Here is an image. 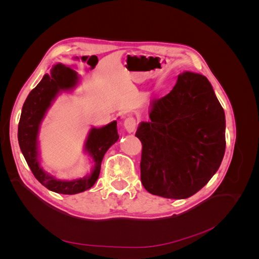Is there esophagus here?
<instances>
[{
	"instance_id": "34e87169",
	"label": "esophagus",
	"mask_w": 259,
	"mask_h": 259,
	"mask_svg": "<svg viewBox=\"0 0 259 259\" xmlns=\"http://www.w3.org/2000/svg\"><path fill=\"white\" fill-rule=\"evenodd\" d=\"M123 125H124V128L126 130V132L132 133L135 131V128L137 126V122H136V119L134 116H127L126 119L124 120Z\"/></svg>"
}]
</instances>
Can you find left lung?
<instances>
[{
	"label": "left lung",
	"mask_w": 259,
	"mask_h": 259,
	"mask_svg": "<svg viewBox=\"0 0 259 259\" xmlns=\"http://www.w3.org/2000/svg\"><path fill=\"white\" fill-rule=\"evenodd\" d=\"M136 137L143 145L145 189L167 199H187L221 166L226 149L224 109L206 76L186 71L166 96L155 99Z\"/></svg>",
	"instance_id": "1"
}]
</instances>
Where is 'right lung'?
<instances>
[{
    "mask_svg": "<svg viewBox=\"0 0 259 259\" xmlns=\"http://www.w3.org/2000/svg\"><path fill=\"white\" fill-rule=\"evenodd\" d=\"M79 81L77 73L71 68L62 64L53 67L51 73H46L41 82L30 92L22 106L18 124V143L28 165L34 177L49 190L62 193L75 194L90 189L98 179L101 161L107 150L117 139L116 121L103 127H93L86 139L85 149L95 163L91 175L74 180H60L43 170L38 162L37 134L43 117L54 99L60 92L75 88Z\"/></svg>",
    "mask_w": 259,
    "mask_h": 259,
    "instance_id": "1",
    "label": "right lung"
}]
</instances>
